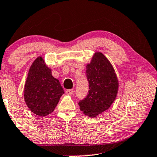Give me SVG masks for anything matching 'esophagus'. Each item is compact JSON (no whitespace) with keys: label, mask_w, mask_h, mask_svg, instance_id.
<instances>
[{"label":"esophagus","mask_w":157,"mask_h":157,"mask_svg":"<svg viewBox=\"0 0 157 157\" xmlns=\"http://www.w3.org/2000/svg\"><path fill=\"white\" fill-rule=\"evenodd\" d=\"M73 90L70 89V90H66V94H72V93H73Z\"/></svg>","instance_id":"1"}]
</instances>
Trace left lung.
<instances>
[{
  "label": "left lung",
  "mask_w": 157,
  "mask_h": 157,
  "mask_svg": "<svg viewBox=\"0 0 157 157\" xmlns=\"http://www.w3.org/2000/svg\"><path fill=\"white\" fill-rule=\"evenodd\" d=\"M86 68L89 91L78 105L85 115L95 117L109 109L114 102L119 82L112 64L101 52L94 53Z\"/></svg>",
  "instance_id": "1"
}]
</instances>
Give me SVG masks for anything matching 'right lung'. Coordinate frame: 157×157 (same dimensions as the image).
<instances>
[{
	"label": "right lung",
	"mask_w": 157,
	"mask_h": 157,
	"mask_svg": "<svg viewBox=\"0 0 157 157\" xmlns=\"http://www.w3.org/2000/svg\"><path fill=\"white\" fill-rule=\"evenodd\" d=\"M64 93L59 80L52 75L43 57L35 59L24 88V99L30 111L39 117L48 115L54 111Z\"/></svg>",
	"instance_id": "1"
}]
</instances>
